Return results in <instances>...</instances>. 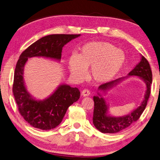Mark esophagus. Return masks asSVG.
I'll use <instances>...</instances> for the list:
<instances>
[{"instance_id":"34e87169","label":"esophagus","mask_w":160,"mask_h":160,"mask_svg":"<svg viewBox=\"0 0 160 160\" xmlns=\"http://www.w3.org/2000/svg\"><path fill=\"white\" fill-rule=\"evenodd\" d=\"M90 94V92L88 89H84L82 92V95L83 96H88Z\"/></svg>"}]
</instances>
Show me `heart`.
I'll return each instance as SVG.
<instances>
[{
	"instance_id": "obj_1",
	"label": "heart",
	"mask_w": 160,
	"mask_h": 160,
	"mask_svg": "<svg viewBox=\"0 0 160 160\" xmlns=\"http://www.w3.org/2000/svg\"><path fill=\"white\" fill-rule=\"evenodd\" d=\"M126 55L120 48L105 42H90L81 47L78 55L68 59L71 74L77 79L85 77L87 68L91 67L92 79L99 83L109 82L123 68Z\"/></svg>"
}]
</instances>
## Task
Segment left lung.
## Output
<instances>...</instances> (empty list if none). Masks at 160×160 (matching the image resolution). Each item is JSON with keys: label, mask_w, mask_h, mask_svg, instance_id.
Segmentation results:
<instances>
[{"label": "left lung", "mask_w": 160, "mask_h": 160, "mask_svg": "<svg viewBox=\"0 0 160 160\" xmlns=\"http://www.w3.org/2000/svg\"><path fill=\"white\" fill-rule=\"evenodd\" d=\"M131 76H137L146 84V92L143 101L140 105L130 114L114 117L108 114V104L107 100L103 97L108 90L116 86L122 81ZM152 83V71L147 59L141 55V60L127 76L118 78L112 82L101 84L98 89L97 95L93 97L94 101L93 123L97 130L102 133H117L126 129L134 122L139 119L144 110L150 93ZM103 95L102 96V95Z\"/></svg>", "instance_id": "8db88e82"}]
</instances>
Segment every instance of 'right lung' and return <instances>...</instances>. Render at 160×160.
Instances as JSON below:
<instances>
[{"label": "right lung", "instance_id": "1", "mask_svg": "<svg viewBox=\"0 0 160 160\" xmlns=\"http://www.w3.org/2000/svg\"><path fill=\"white\" fill-rule=\"evenodd\" d=\"M80 34H50L33 43L21 53L16 65L13 93L18 111L31 126L49 130L59 126L67 109L80 98L77 87L60 84L51 95L39 100L28 92L23 78L28 59L38 57L60 62L64 46Z\"/></svg>", "mask_w": 160, "mask_h": 160}]
</instances>
